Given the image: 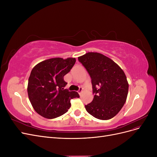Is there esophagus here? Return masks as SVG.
<instances>
[{
	"mask_svg": "<svg viewBox=\"0 0 157 157\" xmlns=\"http://www.w3.org/2000/svg\"><path fill=\"white\" fill-rule=\"evenodd\" d=\"M82 91H83V88H82V87H80L79 90H78V93L79 94V95H81V94H82Z\"/></svg>",
	"mask_w": 157,
	"mask_h": 157,
	"instance_id": "obj_1",
	"label": "esophagus"
}]
</instances>
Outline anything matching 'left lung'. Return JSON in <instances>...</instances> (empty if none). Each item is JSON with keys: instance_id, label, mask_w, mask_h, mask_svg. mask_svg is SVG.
<instances>
[{"instance_id": "obj_1", "label": "left lung", "mask_w": 157, "mask_h": 157, "mask_svg": "<svg viewBox=\"0 0 157 157\" xmlns=\"http://www.w3.org/2000/svg\"><path fill=\"white\" fill-rule=\"evenodd\" d=\"M91 77L94 94L85 105L87 112L99 120H109L121 111L126 101L128 83L124 71L107 56L88 52L78 58Z\"/></svg>"}]
</instances>
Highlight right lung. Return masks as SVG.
<instances>
[{"label":"right lung","mask_w":157,"mask_h":157,"mask_svg":"<svg viewBox=\"0 0 157 157\" xmlns=\"http://www.w3.org/2000/svg\"><path fill=\"white\" fill-rule=\"evenodd\" d=\"M76 62L75 58H51L38 63L32 69L27 92L35 111L46 118L61 116L71 107V99L79 98L77 92L65 89L63 77Z\"/></svg>","instance_id":"right-lung-1"}]
</instances>
